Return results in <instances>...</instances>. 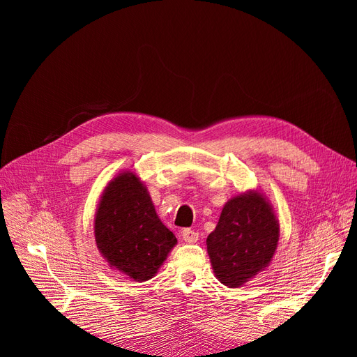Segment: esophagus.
Returning a JSON list of instances; mask_svg holds the SVG:
<instances>
[{
	"label": "esophagus",
	"mask_w": 357,
	"mask_h": 357,
	"mask_svg": "<svg viewBox=\"0 0 357 357\" xmlns=\"http://www.w3.org/2000/svg\"><path fill=\"white\" fill-rule=\"evenodd\" d=\"M181 238H183V241H186V243H197L198 238H199V235H198L197 231H193V229H183L181 231Z\"/></svg>",
	"instance_id": "34e87169"
}]
</instances>
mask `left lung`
Returning <instances> with one entry per match:
<instances>
[{
	"instance_id": "obj_1",
	"label": "left lung",
	"mask_w": 357,
	"mask_h": 357,
	"mask_svg": "<svg viewBox=\"0 0 357 357\" xmlns=\"http://www.w3.org/2000/svg\"><path fill=\"white\" fill-rule=\"evenodd\" d=\"M278 240V219L264 193L247 190L232 197L207 236L214 275L228 287L244 286L271 264Z\"/></svg>"
}]
</instances>
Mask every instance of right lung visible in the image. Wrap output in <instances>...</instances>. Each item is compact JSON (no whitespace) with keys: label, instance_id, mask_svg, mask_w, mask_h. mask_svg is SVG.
Masks as SVG:
<instances>
[{"label":"right lung","instance_id":"obj_1","mask_svg":"<svg viewBox=\"0 0 357 357\" xmlns=\"http://www.w3.org/2000/svg\"><path fill=\"white\" fill-rule=\"evenodd\" d=\"M93 234L109 266L134 282L153 278L177 244L134 171L119 172L104 189L95 213Z\"/></svg>","mask_w":357,"mask_h":357}]
</instances>
